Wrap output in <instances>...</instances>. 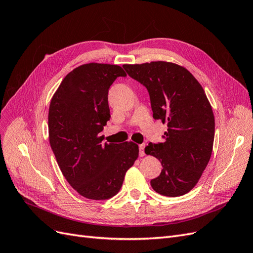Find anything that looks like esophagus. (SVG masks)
Returning <instances> with one entry per match:
<instances>
[{
	"label": "esophagus",
	"mask_w": 253,
	"mask_h": 253,
	"mask_svg": "<svg viewBox=\"0 0 253 253\" xmlns=\"http://www.w3.org/2000/svg\"><path fill=\"white\" fill-rule=\"evenodd\" d=\"M144 148H145L144 144H140V145H139V156H140V157H143V156L145 155Z\"/></svg>",
	"instance_id": "34e87169"
}]
</instances>
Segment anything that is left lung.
I'll use <instances>...</instances> for the list:
<instances>
[{
    "mask_svg": "<svg viewBox=\"0 0 253 253\" xmlns=\"http://www.w3.org/2000/svg\"><path fill=\"white\" fill-rule=\"evenodd\" d=\"M129 77L147 87L153 117L167 124L165 141L145 147L163 166L151 180L157 193L181 196L192 190L213 149L214 115L203 86L187 68L166 61L125 64Z\"/></svg>",
    "mask_w": 253,
    "mask_h": 253,
    "instance_id": "8db88e82",
    "label": "left lung"
}]
</instances>
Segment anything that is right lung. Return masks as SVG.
<instances>
[{"mask_svg": "<svg viewBox=\"0 0 253 253\" xmlns=\"http://www.w3.org/2000/svg\"><path fill=\"white\" fill-rule=\"evenodd\" d=\"M126 76L119 65L83 64L65 76L50 100L51 150L65 179L88 200L116 195L139 155L138 145L132 141L106 143L100 136L111 117L110 86Z\"/></svg>", "mask_w": 253, "mask_h": 253, "instance_id": "right-lung-1", "label": "right lung"}]
</instances>
